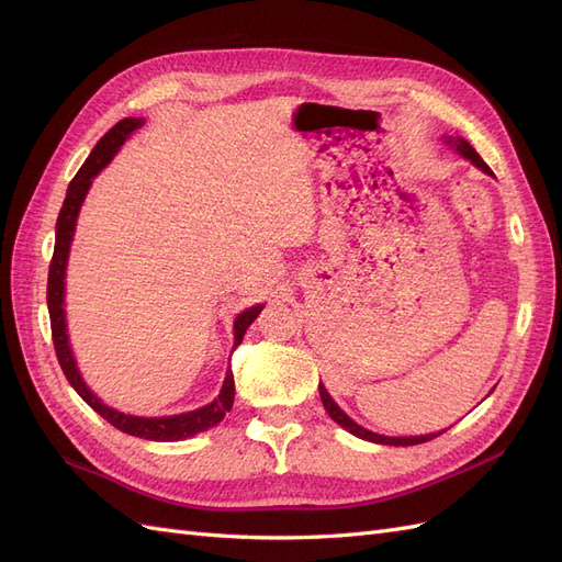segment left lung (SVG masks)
<instances>
[{"mask_svg":"<svg viewBox=\"0 0 562 562\" xmlns=\"http://www.w3.org/2000/svg\"><path fill=\"white\" fill-rule=\"evenodd\" d=\"M446 143L450 145V147H454L459 155L462 157H467L473 166H479L481 171H485V173H492L490 171V166L481 159V155L479 151H475L464 138H446ZM318 394H321V401H323V407H326V413L339 424V427L342 429H347L349 434H353V436H359V438H363V440H372V443H382V446H419V443H427V440H431V438H436V436H440L443 431H438V434H427V436H405V438H391V436H380V434H372V431H368V429H363V427H359V424H356L351 417H347L342 411H339V405L330 398V394L326 391V386L323 384H318Z\"/></svg>","mask_w":562,"mask_h":562,"instance_id":"obj_1","label":"left lung"}]
</instances>
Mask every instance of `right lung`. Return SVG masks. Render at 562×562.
I'll use <instances>...</instances> for the list:
<instances>
[{
    "instance_id": "obj_1",
    "label": "right lung",
    "mask_w": 562,
    "mask_h": 562,
    "mask_svg": "<svg viewBox=\"0 0 562 562\" xmlns=\"http://www.w3.org/2000/svg\"><path fill=\"white\" fill-rule=\"evenodd\" d=\"M145 124V119L138 116H126L122 122L114 124L103 138L98 140L89 159L83 161L79 168V173L72 178L70 187H67V194L63 201V209L58 213V223H56V246H54V258H50L48 265V283H46V304H48V316H50V337H54V347L58 363L65 372L67 382L75 386L77 394L87 401L93 411L105 417L112 427L119 431L147 438V440H182L196 436L201 431H206L223 419L234 405V375L232 370H227V378L223 389L213 403L199 407V411L192 413H182V415H168V417H135V415H124L119 411H112L103 401H100L93 391L87 386V382L81 380L75 356L70 349V339H67V323H65V269H67V255H70V244L75 236L77 227V217L83 199H87L89 187L93 178L103 171V168L112 161V157L119 151V147L124 145L128 135L140 128ZM265 304H255V307L246 310L244 314L236 316L234 321V347L241 345V339L246 335V328L250 323L258 318Z\"/></svg>"
}]
</instances>
